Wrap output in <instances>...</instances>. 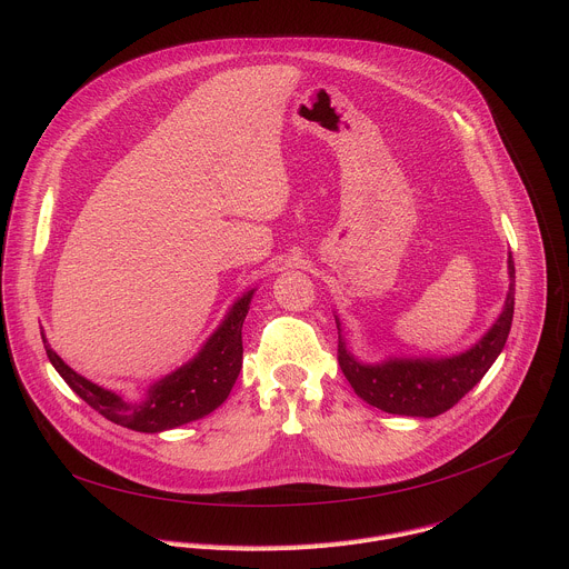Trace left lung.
<instances>
[{"label":"left lung","mask_w":569,"mask_h":569,"mask_svg":"<svg viewBox=\"0 0 569 569\" xmlns=\"http://www.w3.org/2000/svg\"><path fill=\"white\" fill-rule=\"evenodd\" d=\"M509 295L500 319L470 351L446 360H389L371 367L360 365L340 336L338 362L342 373L362 400L382 412L426 419L448 412L491 369L507 345L516 301L513 257H509ZM336 323L340 331L338 319Z\"/></svg>","instance_id":"left-lung-1"}]
</instances>
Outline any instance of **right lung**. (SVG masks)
<instances>
[{
  "instance_id": "1",
  "label": "right lung",
  "mask_w": 569,
  "mask_h": 569,
  "mask_svg": "<svg viewBox=\"0 0 569 569\" xmlns=\"http://www.w3.org/2000/svg\"><path fill=\"white\" fill-rule=\"evenodd\" d=\"M252 295L254 292L250 290L233 303L222 327L209 338L193 362L152 385L148 398L137 405L123 402L119 396L78 376L56 356L47 342L44 349L62 380L108 421L137 432L171 430L207 417L227 400L242 367L240 331L250 310Z\"/></svg>"
}]
</instances>
